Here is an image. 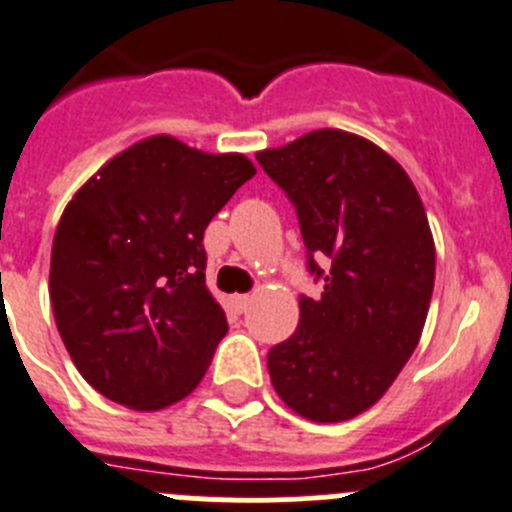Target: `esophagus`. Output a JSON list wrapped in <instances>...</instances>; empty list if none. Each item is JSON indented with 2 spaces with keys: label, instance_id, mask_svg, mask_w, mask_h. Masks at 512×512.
<instances>
[{
  "label": "esophagus",
  "instance_id": "esophagus-1",
  "mask_svg": "<svg viewBox=\"0 0 512 512\" xmlns=\"http://www.w3.org/2000/svg\"><path fill=\"white\" fill-rule=\"evenodd\" d=\"M250 303H252L250 295H234V298H232V305H234V310H237V313H245V310L250 308Z\"/></svg>",
  "mask_w": 512,
  "mask_h": 512
}]
</instances>
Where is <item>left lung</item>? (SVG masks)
Listing matches in <instances>:
<instances>
[{
  "mask_svg": "<svg viewBox=\"0 0 512 512\" xmlns=\"http://www.w3.org/2000/svg\"><path fill=\"white\" fill-rule=\"evenodd\" d=\"M298 214L318 298L267 353L280 399L310 422L366 412L417 348L434 288V240L407 171L338 128L257 154Z\"/></svg>",
  "mask_w": 512,
  "mask_h": 512,
  "instance_id": "1",
  "label": "left lung"
}]
</instances>
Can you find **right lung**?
I'll return each instance as SVG.
<instances>
[{
  "instance_id": "1",
  "label": "right lung",
  "mask_w": 512,
  "mask_h": 512,
  "mask_svg": "<svg viewBox=\"0 0 512 512\" xmlns=\"http://www.w3.org/2000/svg\"><path fill=\"white\" fill-rule=\"evenodd\" d=\"M242 154L151 136L113 156L62 212L50 300L83 379L156 412L197 389L227 333L207 288L204 229L255 176Z\"/></svg>"
}]
</instances>
